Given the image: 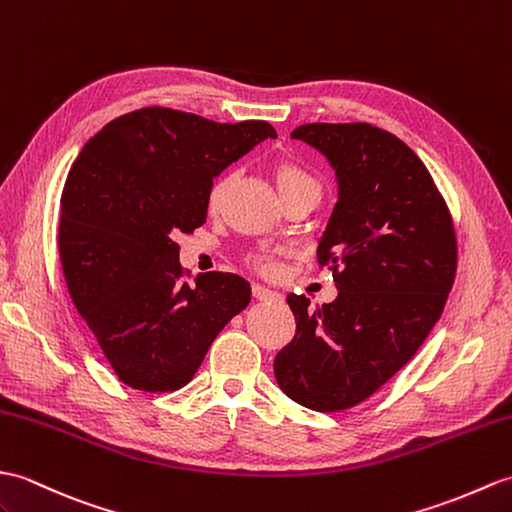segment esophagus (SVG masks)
I'll use <instances>...</instances> for the list:
<instances>
[{
    "label": "esophagus",
    "mask_w": 512,
    "mask_h": 512,
    "mask_svg": "<svg viewBox=\"0 0 512 512\" xmlns=\"http://www.w3.org/2000/svg\"><path fill=\"white\" fill-rule=\"evenodd\" d=\"M253 296L257 301H281L279 292L270 290V288H266V285H259V283L253 285Z\"/></svg>",
    "instance_id": "esophagus-1"
}]
</instances>
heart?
<instances>
[{"label": "heart", "mask_w": 512, "mask_h": 512, "mask_svg": "<svg viewBox=\"0 0 512 512\" xmlns=\"http://www.w3.org/2000/svg\"><path fill=\"white\" fill-rule=\"evenodd\" d=\"M231 181H233V176L227 174V176H222L220 181L213 183L209 198H207L211 211H216L220 207V202H222L224 194H227ZM275 183H277L281 198L288 196V194H294V192H314V194L320 196V185H318L316 178L305 168H301V165L290 163V161H283V163L277 165V168H275ZM251 261L261 272H275V266H277L275 257L266 255V253L253 255Z\"/></svg>", "instance_id": "1"}]
</instances>
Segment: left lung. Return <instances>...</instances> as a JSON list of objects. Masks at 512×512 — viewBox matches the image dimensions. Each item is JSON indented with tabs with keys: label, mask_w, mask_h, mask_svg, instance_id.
Returning <instances> with one entry per match:
<instances>
[{
	"label": "left lung",
	"mask_w": 512,
	"mask_h": 512,
	"mask_svg": "<svg viewBox=\"0 0 512 512\" xmlns=\"http://www.w3.org/2000/svg\"><path fill=\"white\" fill-rule=\"evenodd\" d=\"M329 161L338 202L318 264L338 296L310 307L288 294L296 334L277 353L275 377L292 401L347 410L408 364L441 318L456 277V233L423 161L371 124H303L292 130Z\"/></svg>",
	"instance_id": "8db88e82"
}]
</instances>
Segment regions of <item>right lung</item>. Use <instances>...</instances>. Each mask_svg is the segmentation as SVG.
I'll use <instances>...</instances> for the list:
<instances>
[{
  "label": "right lung",
  "instance_id": "obj_1",
  "mask_svg": "<svg viewBox=\"0 0 512 512\" xmlns=\"http://www.w3.org/2000/svg\"><path fill=\"white\" fill-rule=\"evenodd\" d=\"M268 137H277L268 122L148 106L106 124L71 165L58 224L63 275L126 386L183 388L251 303V283L231 272L183 281L174 237L207 222L213 178Z\"/></svg>",
  "mask_w": 512,
  "mask_h": 512
}]
</instances>
